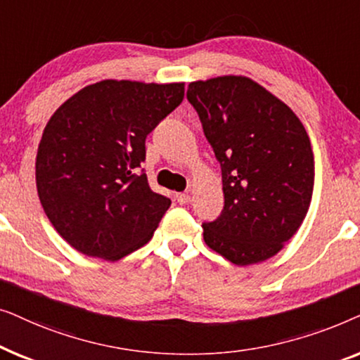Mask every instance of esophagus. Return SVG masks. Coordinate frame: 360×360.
<instances>
[{"instance_id": "obj_1", "label": "esophagus", "mask_w": 360, "mask_h": 360, "mask_svg": "<svg viewBox=\"0 0 360 360\" xmlns=\"http://www.w3.org/2000/svg\"><path fill=\"white\" fill-rule=\"evenodd\" d=\"M176 201H179L180 205H188L191 201V196L188 193H176Z\"/></svg>"}]
</instances>
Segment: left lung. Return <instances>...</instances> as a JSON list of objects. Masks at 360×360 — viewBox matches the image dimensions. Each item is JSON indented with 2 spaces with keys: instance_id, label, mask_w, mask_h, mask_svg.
Segmentation results:
<instances>
[{
  "instance_id": "obj_1",
  "label": "left lung",
  "mask_w": 360,
  "mask_h": 360,
  "mask_svg": "<svg viewBox=\"0 0 360 360\" xmlns=\"http://www.w3.org/2000/svg\"><path fill=\"white\" fill-rule=\"evenodd\" d=\"M186 98L223 175L224 208L203 223L206 245L236 265L270 259L311 201L314 157L302 121L248 77L191 82Z\"/></svg>"
}]
</instances>
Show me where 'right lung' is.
<instances>
[{
	"label": "right lung",
	"mask_w": 360,
	"mask_h": 360,
	"mask_svg": "<svg viewBox=\"0 0 360 360\" xmlns=\"http://www.w3.org/2000/svg\"><path fill=\"white\" fill-rule=\"evenodd\" d=\"M185 83L103 80L63 103L36 159L39 200L78 252L120 260L149 243L170 200L150 190L146 137L180 105Z\"/></svg>",
	"instance_id": "obj_1"
}]
</instances>
